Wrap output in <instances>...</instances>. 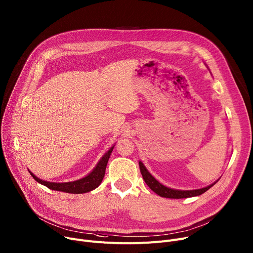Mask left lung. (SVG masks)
I'll use <instances>...</instances> for the list:
<instances>
[{
	"instance_id": "left-lung-1",
	"label": "left lung",
	"mask_w": 253,
	"mask_h": 253,
	"mask_svg": "<svg viewBox=\"0 0 253 253\" xmlns=\"http://www.w3.org/2000/svg\"><path fill=\"white\" fill-rule=\"evenodd\" d=\"M139 167H140V171H141V174L143 176L144 181L146 182V184L149 186V188L152 191H154L156 194H158L159 196L165 197V198L180 199V198H188V197H194V196L201 195L202 193L206 192L209 188H211L219 180V179H217L214 183H212V184H210L206 187L200 188V189L179 190V189H174V188L167 187V186L163 185L162 183H160L154 176H152V174L147 170L145 165H144L141 161H139Z\"/></svg>"
}]
</instances>
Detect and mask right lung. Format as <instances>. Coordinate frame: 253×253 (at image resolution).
<instances>
[{"label": "right lung", "instance_id": "1", "mask_svg": "<svg viewBox=\"0 0 253 253\" xmlns=\"http://www.w3.org/2000/svg\"><path fill=\"white\" fill-rule=\"evenodd\" d=\"M114 146H115V144L101 157V159L99 160L97 165L93 168V170L89 174H87L85 177H83L81 179L75 180V181L62 182V183L45 181V180H42L36 175H34L29 169L28 170L36 181L48 187L49 189L56 190V191H62V192H66V193H72V194L87 193V192H90V191L96 189L101 184L102 180L104 178V175H105V170H106L108 160H109V158H110V155L113 151Z\"/></svg>", "mask_w": 253, "mask_h": 253}]
</instances>
